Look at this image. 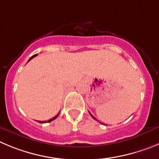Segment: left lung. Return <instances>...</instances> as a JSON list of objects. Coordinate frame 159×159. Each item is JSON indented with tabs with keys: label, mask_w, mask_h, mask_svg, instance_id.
Listing matches in <instances>:
<instances>
[{
	"label": "left lung",
	"mask_w": 159,
	"mask_h": 159,
	"mask_svg": "<svg viewBox=\"0 0 159 159\" xmlns=\"http://www.w3.org/2000/svg\"><path fill=\"white\" fill-rule=\"evenodd\" d=\"M89 113H90V114H91V116H92V117H93V119H94V120H98V121H99V120H98V119H96V118H95V117H94V116H93V115H92V114H91V113H90V112H89ZM100 123H102V122H100Z\"/></svg>",
	"instance_id": "left-lung-1"
}]
</instances>
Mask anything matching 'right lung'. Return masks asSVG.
<instances>
[{"mask_svg": "<svg viewBox=\"0 0 159 159\" xmlns=\"http://www.w3.org/2000/svg\"><path fill=\"white\" fill-rule=\"evenodd\" d=\"M36 56H37V54H34V55H33V56H32L31 57H30V59H29V61H30V60L32 59V58H34V57H36ZM28 61H27V62H28ZM58 114H59V113H58ZM58 114H57V115H56V116H55L54 117H53V118H51V119H49V120H46H46H44V121H40V120H39V121H38V122H39V123H46V122H50V121H52V120H55V119H56L57 117V116H58Z\"/></svg>", "mask_w": 159, "mask_h": 159, "instance_id": "1", "label": "right lung"}]
</instances>
